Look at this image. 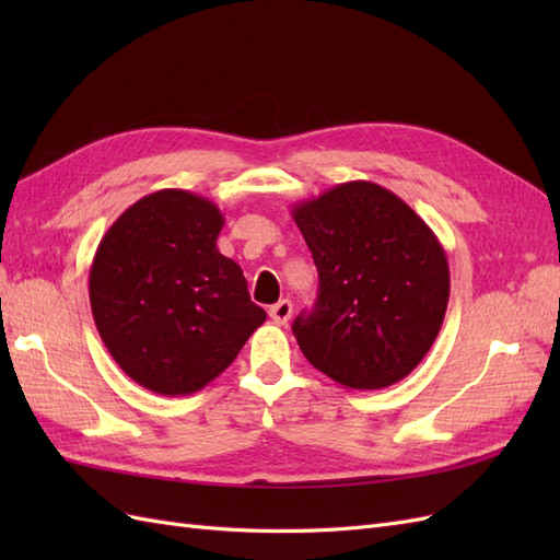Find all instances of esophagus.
Returning a JSON list of instances; mask_svg holds the SVG:
<instances>
[{
    "label": "esophagus",
    "instance_id": "obj_1",
    "mask_svg": "<svg viewBox=\"0 0 560 560\" xmlns=\"http://www.w3.org/2000/svg\"><path fill=\"white\" fill-rule=\"evenodd\" d=\"M268 315L276 322V325H287V319L292 317V301H287V299L278 301L276 306L268 308Z\"/></svg>",
    "mask_w": 560,
    "mask_h": 560
}]
</instances>
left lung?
Segmentation results:
<instances>
[{"label": "left lung", "instance_id": "obj_1", "mask_svg": "<svg viewBox=\"0 0 560 560\" xmlns=\"http://www.w3.org/2000/svg\"><path fill=\"white\" fill-rule=\"evenodd\" d=\"M319 294L294 319L306 360L338 385L381 389L422 362L451 294L446 252L406 202L374 182L336 184L292 206Z\"/></svg>", "mask_w": 560, "mask_h": 560}]
</instances>
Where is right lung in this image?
Segmentation results:
<instances>
[{"mask_svg": "<svg viewBox=\"0 0 560 560\" xmlns=\"http://www.w3.org/2000/svg\"><path fill=\"white\" fill-rule=\"evenodd\" d=\"M222 226L212 200L161 189L132 202L95 249V327L114 362L151 393H198L266 322L243 268L217 249Z\"/></svg>", "mask_w": 560, "mask_h": 560, "instance_id": "obj_1", "label": "right lung"}]
</instances>
